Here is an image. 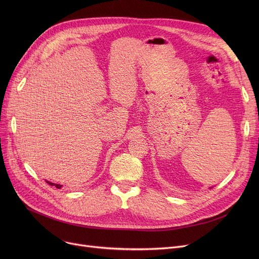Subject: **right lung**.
I'll return each instance as SVG.
<instances>
[{
    "instance_id": "add662e5",
    "label": "right lung",
    "mask_w": 259,
    "mask_h": 259,
    "mask_svg": "<svg viewBox=\"0 0 259 259\" xmlns=\"http://www.w3.org/2000/svg\"><path fill=\"white\" fill-rule=\"evenodd\" d=\"M46 183H47V184H49L50 186H56V188H58V189H61V188H62V185H58V184H54V183H50V182H48V181H46Z\"/></svg>"
}]
</instances>
